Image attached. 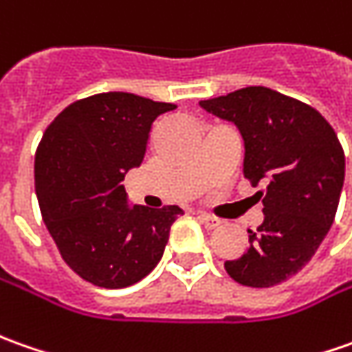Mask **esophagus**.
<instances>
[{"mask_svg": "<svg viewBox=\"0 0 352 352\" xmlns=\"http://www.w3.org/2000/svg\"><path fill=\"white\" fill-rule=\"evenodd\" d=\"M199 220L204 224V228H208V230L220 226V220H218L216 216H210V214H199Z\"/></svg>", "mask_w": 352, "mask_h": 352, "instance_id": "1", "label": "esophagus"}]
</instances>
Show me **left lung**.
Returning <instances> with one entry per match:
<instances>
[{
	"instance_id": "8db88e82",
	"label": "left lung",
	"mask_w": 352,
	"mask_h": 352,
	"mask_svg": "<svg viewBox=\"0 0 352 352\" xmlns=\"http://www.w3.org/2000/svg\"><path fill=\"white\" fill-rule=\"evenodd\" d=\"M200 107L234 122L243 138V175L261 185L263 224L248 251L226 261L243 286L269 288L294 276L333 224L345 181V153L331 124L309 104L269 87H243Z\"/></svg>"
}]
</instances>
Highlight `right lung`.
Listing matches in <instances>:
<instances>
[{
	"label": "right lung",
	"mask_w": 352,
	"mask_h": 352,
	"mask_svg": "<svg viewBox=\"0 0 352 352\" xmlns=\"http://www.w3.org/2000/svg\"><path fill=\"white\" fill-rule=\"evenodd\" d=\"M177 104L111 91L66 107L34 155V188L67 267L101 288L136 285L160 263L179 206L128 204L124 175L144 160L153 120Z\"/></svg>",
	"instance_id": "right-lung-1"
}]
</instances>
